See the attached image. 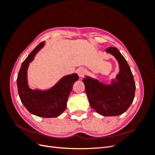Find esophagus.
<instances>
[{
	"mask_svg": "<svg viewBox=\"0 0 155 155\" xmlns=\"http://www.w3.org/2000/svg\"><path fill=\"white\" fill-rule=\"evenodd\" d=\"M85 73H86V70H85L84 68H80L78 70V75L80 78H82L84 76V75L85 74Z\"/></svg>",
	"mask_w": 155,
	"mask_h": 155,
	"instance_id": "obj_1",
	"label": "esophagus"
}]
</instances>
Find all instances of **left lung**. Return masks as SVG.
I'll use <instances>...</instances> for the list:
<instances>
[{"mask_svg":"<svg viewBox=\"0 0 155 155\" xmlns=\"http://www.w3.org/2000/svg\"><path fill=\"white\" fill-rule=\"evenodd\" d=\"M119 64L120 72L110 83L105 84L90 76H85L83 82L91 107L98 114L114 116L123 114L134 98L136 85L133 75L126 59L114 47L106 49Z\"/></svg>","mask_w":155,"mask_h":155,"instance_id":"obj_1","label":"left lung"}]
</instances>
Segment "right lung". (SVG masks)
<instances>
[{
    "instance_id": "obj_1",
    "label": "right lung",
    "mask_w": 155,
    "mask_h": 155,
    "mask_svg": "<svg viewBox=\"0 0 155 155\" xmlns=\"http://www.w3.org/2000/svg\"><path fill=\"white\" fill-rule=\"evenodd\" d=\"M44 45L45 41L41 43L22 63L17 79L18 92L22 104L31 114L42 118H55L66 110L68 97L79 76L76 73L67 75L46 90L30 88L28 82V68Z\"/></svg>"
}]
</instances>
